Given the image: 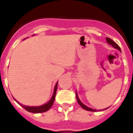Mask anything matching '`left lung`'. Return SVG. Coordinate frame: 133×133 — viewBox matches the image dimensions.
<instances>
[{
  "instance_id": "obj_1",
  "label": "left lung",
  "mask_w": 133,
  "mask_h": 133,
  "mask_svg": "<svg viewBox=\"0 0 133 133\" xmlns=\"http://www.w3.org/2000/svg\"><path fill=\"white\" fill-rule=\"evenodd\" d=\"M106 41H107V42L108 43L109 45H111V46H113L114 48L117 49V50H119L120 52H121V48L120 47H119L118 45H117V44H116L115 42L114 41H113V40H111V39H110V38H106ZM75 94H76V99H77V102H78L79 105L81 106L82 108L83 109L85 110H87V111H92V112H96V111H102V110H104V109H101V110H97V109H93L92 108H90V107H87V106H86V105H85L83 103L81 102V101H80V99H79V97H78V95H77V91H76V92H75ZM109 107H107V108L105 109H108Z\"/></svg>"
}]
</instances>
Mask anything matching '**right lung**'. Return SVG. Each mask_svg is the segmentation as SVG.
Here are the masks:
<instances>
[{"label": "right lung", "mask_w": 133, "mask_h": 133, "mask_svg": "<svg viewBox=\"0 0 133 133\" xmlns=\"http://www.w3.org/2000/svg\"><path fill=\"white\" fill-rule=\"evenodd\" d=\"M32 36H34V34ZM25 40V38L24 39ZM58 82H57L54 87V93H53V95H52V97H51V99H50V101H48L46 103L42 105H40V106H26V105H24L20 103L19 102H18L16 101V99H14L15 100V101L18 103L20 105H21L24 109L26 110L28 112H30V113H44V112H46V111H48L52 106L53 105L54 102V100H55V97H56V91H57V88H58Z\"/></svg>", "instance_id": "1"}]
</instances>
